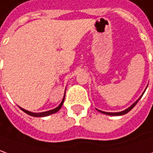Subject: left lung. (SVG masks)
I'll use <instances>...</instances> for the list:
<instances>
[{"label":"left lung","instance_id":"left-lung-1","mask_svg":"<svg viewBox=\"0 0 153 153\" xmlns=\"http://www.w3.org/2000/svg\"><path fill=\"white\" fill-rule=\"evenodd\" d=\"M142 98V96L139 98V100ZM139 100H137L136 102L134 103L132 105H131V106L129 107V108H127L126 110H125V111H120V112H116V113H112V112H105V111H100V110H98L99 111L101 112V113H103V114H105V115H109V116H122V115H125V114H126V113H128L131 110H132L134 108V106L137 104V102L139 101Z\"/></svg>","mask_w":153,"mask_h":153}]
</instances>
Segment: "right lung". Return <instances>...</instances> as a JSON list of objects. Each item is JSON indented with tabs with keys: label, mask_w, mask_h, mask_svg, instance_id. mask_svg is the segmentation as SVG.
<instances>
[{
	"label": "right lung",
	"mask_w": 153,
	"mask_h": 153,
	"mask_svg": "<svg viewBox=\"0 0 153 153\" xmlns=\"http://www.w3.org/2000/svg\"><path fill=\"white\" fill-rule=\"evenodd\" d=\"M63 100H64V99H63V100H62V102L61 104L59 105V106L57 107V108H55L53 110H51V111H45V112H42V113H33V112H30L28 111H26L24 109H22V108H21V110L22 111H23L25 113H27V115L29 116H35V117H42V116H49V115H52V114H53V113H56L57 111H59V110L61 109V107L63 105Z\"/></svg>",
	"instance_id": "obj_1"
}]
</instances>
